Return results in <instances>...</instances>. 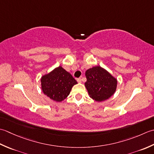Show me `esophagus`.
Wrapping results in <instances>:
<instances>
[{
	"instance_id": "obj_1",
	"label": "esophagus",
	"mask_w": 154,
	"mask_h": 154,
	"mask_svg": "<svg viewBox=\"0 0 154 154\" xmlns=\"http://www.w3.org/2000/svg\"><path fill=\"white\" fill-rule=\"evenodd\" d=\"M77 82L78 83H81L82 82V78H78Z\"/></svg>"
}]
</instances>
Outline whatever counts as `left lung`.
<instances>
[{"instance_id": "obj_1", "label": "left lung", "mask_w": 154, "mask_h": 154, "mask_svg": "<svg viewBox=\"0 0 154 154\" xmlns=\"http://www.w3.org/2000/svg\"><path fill=\"white\" fill-rule=\"evenodd\" d=\"M87 81L84 84L90 98L100 102L114 95L118 80L105 68L96 66L86 71Z\"/></svg>"}]
</instances>
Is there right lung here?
<instances>
[{"instance_id":"add662e5","label":"right lung","mask_w":154,"mask_h":154,"mask_svg":"<svg viewBox=\"0 0 154 154\" xmlns=\"http://www.w3.org/2000/svg\"><path fill=\"white\" fill-rule=\"evenodd\" d=\"M42 92L50 99L60 102L67 98L76 80L61 66L55 68L49 73L41 77Z\"/></svg>"}]
</instances>
